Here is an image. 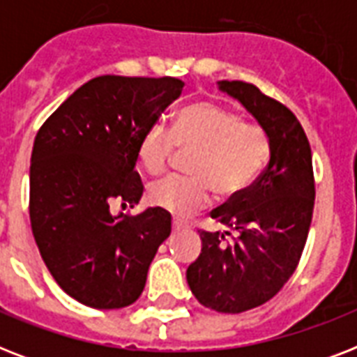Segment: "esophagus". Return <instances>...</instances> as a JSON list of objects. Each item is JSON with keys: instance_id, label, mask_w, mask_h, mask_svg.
<instances>
[{"instance_id": "34e87169", "label": "esophagus", "mask_w": 357, "mask_h": 357, "mask_svg": "<svg viewBox=\"0 0 357 357\" xmlns=\"http://www.w3.org/2000/svg\"><path fill=\"white\" fill-rule=\"evenodd\" d=\"M187 228V224L183 220H179V218H172V229L174 231H178V229H185Z\"/></svg>"}]
</instances>
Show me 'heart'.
<instances>
[{
	"label": "heart",
	"instance_id": "obj_1",
	"mask_svg": "<svg viewBox=\"0 0 357 357\" xmlns=\"http://www.w3.org/2000/svg\"><path fill=\"white\" fill-rule=\"evenodd\" d=\"M176 146L196 150L189 165L192 178L157 179L148 187V202L178 217L207 206L211 189L218 198L238 195L261 172L271 151L263 129L211 102L181 109L172 131L159 122L148 126L137 146L140 167L148 174L162 172Z\"/></svg>",
	"mask_w": 357,
	"mask_h": 357
}]
</instances>
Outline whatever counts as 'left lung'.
<instances>
[{"instance_id": "left-lung-1", "label": "left lung", "mask_w": 357, "mask_h": 357, "mask_svg": "<svg viewBox=\"0 0 357 357\" xmlns=\"http://www.w3.org/2000/svg\"><path fill=\"white\" fill-rule=\"evenodd\" d=\"M265 131L271 159L254 183L211 211L224 228L200 231L202 252L187 268L196 300L218 313L265 304L293 276L315 206L310 140L283 103L244 81H218Z\"/></svg>"}]
</instances>
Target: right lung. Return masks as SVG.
Segmentation results:
<instances>
[{"label": "right lung", "instance_id": "obj_1", "mask_svg": "<svg viewBox=\"0 0 357 357\" xmlns=\"http://www.w3.org/2000/svg\"><path fill=\"white\" fill-rule=\"evenodd\" d=\"M176 77L100 75L79 86L42 123L29 170L36 246L59 287L96 310L133 304L157 248L170 235L159 207L129 217L109 206L139 204L140 135L178 100Z\"/></svg>", "mask_w": 357, "mask_h": 357}]
</instances>
